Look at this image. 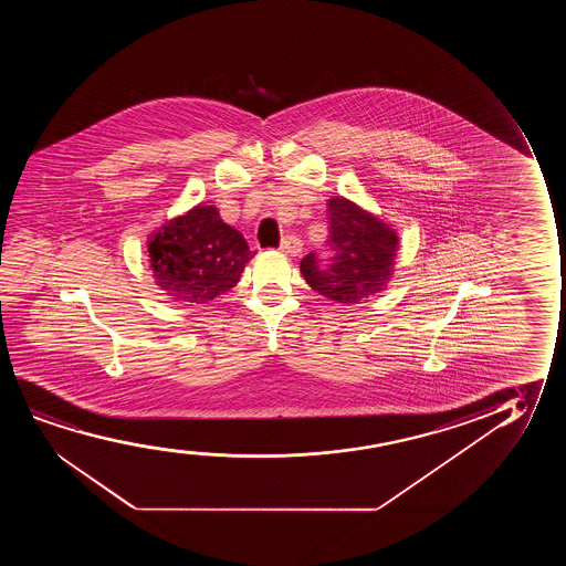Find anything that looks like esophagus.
I'll use <instances>...</instances> for the list:
<instances>
[{"label": "esophagus", "instance_id": "34e87169", "mask_svg": "<svg viewBox=\"0 0 566 566\" xmlns=\"http://www.w3.org/2000/svg\"><path fill=\"white\" fill-rule=\"evenodd\" d=\"M280 249H282V253H286L290 256H297L302 253V241L297 240L295 235H286L282 243H280Z\"/></svg>", "mask_w": 566, "mask_h": 566}]
</instances>
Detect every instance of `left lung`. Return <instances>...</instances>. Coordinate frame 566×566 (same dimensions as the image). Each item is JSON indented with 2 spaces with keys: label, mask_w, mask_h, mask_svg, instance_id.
Wrapping results in <instances>:
<instances>
[{
  "label": "left lung",
  "mask_w": 566,
  "mask_h": 566,
  "mask_svg": "<svg viewBox=\"0 0 566 566\" xmlns=\"http://www.w3.org/2000/svg\"><path fill=\"white\" fill-rule=\"evenodd\" d=\"M331 263L315 253L303 256V279L334 303H364L387 287L395 272L398 235L379 217L346 197L328 201Z\"/></svg>",
  "instance_id": "obj_1"
}]
</instances>
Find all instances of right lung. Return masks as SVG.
I'll use <instances>...</instances> for the list:
<instances>
[{
  "mask_svg": "<svg viewBox=\"0 0 566 566\" xmlns=\"http://www.w3.org/2000/svg\"><path fill=\"white\" fill-rule=\"evenodd\" d=\"M253 256L243 235L209 205L171 218L148 238L156 284L186 305H202L232 290Z\"/></svg>",
  "mask_w": 566,
  "mask_h": 566,
  "instance_id": "right-lung-1",
  "label": "right lung"
}]
</instances>
